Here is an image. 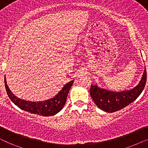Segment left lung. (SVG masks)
<instances>
[{"label": "left lung", "mask_w": 148, "mask_h": 148, "mask_svg": "<svg viewBox=\"0 0 148 148\" xmlns=\"http://www.w3.org/2000/svg\"><path fill=\"white\" fill-rule=\"evenodd\" d=\"M146 79L147 73L145 69L139 84L131 90L114 92L98 88L97 85H92L90 94L99 108L107 112H114L128 106L138 98L143 90Z\"/></svg>", "instance_id": "8db88e82"}]
</instances>
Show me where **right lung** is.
Here are the masks:
<instances>
[{"instance_id": "1", "label": "right lung", "mask_w": 148, "mask_h": 148, "mask_svg": "<svg viewBox=\"0 0 148 148\" xmlns=\"http://www.w3.org/2000/svg\"><path fill=\"white\" fill-rule=\"evenodd\" d=\"M73 84V80L71 81L64 86L61 90L54 98L42 102H30L16 97L9 90L5 78V89L10 100L22 110L32 114H39L43 116H50L54 115L62 110L65 104L66 97Z\"/></svg>"}]
</instances>
